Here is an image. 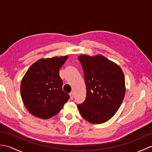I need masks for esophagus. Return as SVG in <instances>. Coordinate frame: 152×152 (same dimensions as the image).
<instances>
[{"instance_id":"obj_1","label":"esophagus","mask_w":152,"mask_h":152,"mask_svg":"<svg viewBox=\"0 0 152 152\" xmlns=\"http://www.w3.org/2000/svg\"><path fill=\"white\" fill-rule=\"evenodd\" d=\"M70 99L72 100L74 99V93L73 92H71L70 93Z\"/></svg>"}]
</instances>
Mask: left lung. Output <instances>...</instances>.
<instances>
[{"instance_id": "8db88e82", "label": "left lung", "mask_w": 152, "mask_h": 152, "mask_svg": "<svg viewBox=\"0 0 152 152\" xmlns=\"http://www.w3.org/2000/svg\"><path fill=\"white\" fill-rule=\"evenodd\" d=\"M82 64L86 86L84 102L78 104L80 114L95 124L111 119L125 94V76L117 64L101 55L78 57Z\"/></svg>"}]
</instances>
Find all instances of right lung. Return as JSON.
I'll list each match as a JSON object with an SVG mask.
<instances>
[{"mask_svg": "<svg viewBox=\"0 0 152 152\" xmlns=\"http://www.w3.org/2000/svg\"><path fill=\"white\" fill-rule=\"evenodd\" d=\"M68 56L41 59L32 64L22 79L21 98L31 114L42 119L53 117L69 99L63 91L59 70Z\"/></svg>", "mask_w": 152, "mask_h": 152, "instance_id": "obj_1", "label": "right lung"}]
</instances>
